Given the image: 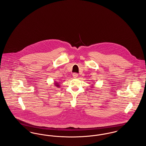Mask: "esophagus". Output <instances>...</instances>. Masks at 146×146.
<instances>
[{"label": "esophagus", "instance_id": "1", "mask_svg": "<svg viewBox=\"0 0 146 146\" xmlns=\"http://www.w3.org/2000/svg\"><path fill=\"white\" fill-rule=\"evenodd\" d=\"M78 74L77 73H74L73 74V77L74 78H76L78 77Z\"/></svg>", "mask_w": 146, "mask_h": 146}]
</instances>
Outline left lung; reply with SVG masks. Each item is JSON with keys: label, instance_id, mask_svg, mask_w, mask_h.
<instances>
[{"label": "left lung", "instance_id": "8db88e82", "mask_svg": "<svg viewBox=\"0 0 146 146\" xmlns=\"http://www.w3.org/2000/svg\"><path fill=\"white\" fill-rule=\"evenodd\" d=\"M91 87H93V86H91Z\"/></svg>", "mask_w": 146, "mask_h": 146}]
</instances>
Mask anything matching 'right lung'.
<instances>
[{
    "mask_svg": "<svg viewBox=\"0 0 146 146\" xmlns=\"http://www.w3.org/2000/svg\"><path fill=\"white\" fill-rule=\"evenodd\" d=\"M54 85H55V86H56L57 88H60V84L58 83V82H54Z\"/></svg>",
    "mask_w": 146,
    "mask_h": 146,
    "instance_id": "add662e5",
    "label": "right lung"
}]
</instances>
